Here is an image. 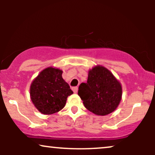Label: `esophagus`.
<instances>
[{"label":"esophagus","mask_w":155,"mask_h":155,"mask_svg":"<svg viewBox=\"0 0 155 155\" xmlns=\"http://www.w3.org/2000/svg\"><path fill=\"white\" fill-rule=\"evenodd\" d=\"M72 90H73V91H74V93H77V92H78V87H74L72 88Z\"/></svg>","instance_id":"obj_1"}]
</instances>
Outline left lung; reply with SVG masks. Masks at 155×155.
Returning <instances> with one entry per match:
<instances>
[{"mask_svg":"<svg viewBox=\"0 0 155 155\" xmlns=\"http://www.w3.org/2000/svg\"><path fill=\"white\" fill-rule=\"evenodd\" d=\"M78 94L87 109L98 116H106L118 107L122 88L108 69L97 65L89 70L87 81L79 85Z\"/></svg>","mask_w":155,"mask_h":155,"instance_id":"left-lung-1","label":"left lung"}]
</instances>
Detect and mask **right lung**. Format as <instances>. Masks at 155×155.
I'll list each match as a JSON object with an SVG mask.
<instances>
[{
  "label": "right lung",
  "instance_id": "obj_1",
  "mask_svg": "<svg viewBox=\"0 0 155 155\" xmlns=\"http://www.w3.org/2000/svg\"><path fill=\"white\" fill-rule=\"evenodd\" d=\"M62 74L61 69L50 66L41 71L32 81L31 99L41 114L49 115L63 109L67 97L73 94Z\"/></svg>",
  "mask_w": 155,
  "mask_h": 155
}]
</instances>
